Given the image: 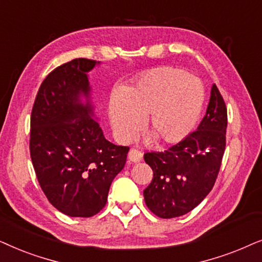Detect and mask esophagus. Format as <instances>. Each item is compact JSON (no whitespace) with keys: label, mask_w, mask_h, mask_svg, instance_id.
Here are the masks:
<instances>
[{"label":"esophagus","mask_w":262,"mask_h":262,"mask_svg":"<svg viewBox=\"0 0 262 262\" xmlns=\"http://www.w3.org/2000/svg\"><path fill=\"white\" fill-rule=\"evenodd\" d=\"M142 159V153L140 151H138V149H134L132 148L130 151L128 153V160L132 163H139L141 162Z\"/></svg>","instance_id":"esophagus-1"}]
</instances>
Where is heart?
<instances>
[{
  "instance_id": "obj_1",
  "label": "heart",
  "mask_w": 262,
  "mask_h": 262,
  "mask_svg": "<svg viewBox=\"0 0 262 262\" xmlns=\"http://www.w3.org/2000/svg\"><path fill=\"white\" fill-rule=\"evenodd\" d=\"M204 89L196 78L173 67L149 71L122 96L114 93L109 117L122 141L138 134L142 118L145 129L158 144H176L189 135L200 118Z\"/></svg>"
}]
</instances>
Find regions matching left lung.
Segmentation results:
<instances>
[{
	"instance_id": "obj_1",
	"label": "left lung",
	"mask_w": 262,
	"mask_h": 262,
	"mask_svg": "<svg viewBox=\"0 0 262 262\" xmlns=\"http://www.w3.org/2000/svg\"><path fill=\"white\" fill-rule=\"evenodd\" d=\"M228 113L218 87L211 90L198 130L164 152H147L153 179L144 190L147 207L160 218H175L198 206L212 190L225 151Z\"/></svg>"
}]
</instances>
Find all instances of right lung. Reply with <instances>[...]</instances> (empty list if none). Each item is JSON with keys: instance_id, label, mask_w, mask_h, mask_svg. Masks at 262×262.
Wrapping results in <instances>:
<instances>
[{"instance_id": "obj_1", "label": "right lung", "mask_w": 262, "mask_h": 262, "mask_svg": "<svg viewBox=\"0 0 262 262\" xmlns=\"http://www.w3.org/2000/svg\"><path fill=\"white\" fill-rule=\"evenodd\" d=\"M99 62L75 58L54 69L31 114L30 152L50 204L69 217H92L105 206L129 147L104 138L91 103L87 73Z\"/></svg>"}]
</instances>
